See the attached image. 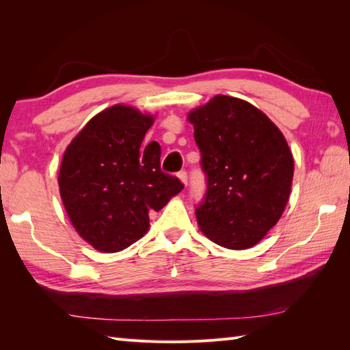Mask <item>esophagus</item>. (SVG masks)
<instances>
[{
	"label": "esophagus",
	"mask_w": 350,
	"mask_h": 350,
	"mask_svg": "<svg viewBox=\"0 0 350 350\" xmlns=\"http://www.w3.org/2000/svg\"><path fill=\"white\" fill-rule=\"evenodd\" d=\"M177 176H179L180 182L185 185V187H187V185H188V174H187V171H180V173L177 174Z\"/></svg>",
	"instance_id": "1"
}]
</instances>
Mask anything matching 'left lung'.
Here are the masks:
<instances>
[{
	"instance_id": "1",
	"label": "left lung",
	"mask_w": 350,
	"mask_h": 350,
	"mask_svg": "<svg viewBox=\"0 0 350 350\" xmlns=\"http://www.w3.org/2000/svg\"><path fill=\"white\" fill-rule=\"evenodd\" d=\"M207 189L200 230L228 250H247L277 224L288 202L293 156L281 131L254 105L218 94L192 109Z\"/></svg>"
}]
</instances>
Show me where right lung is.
<instances>
[{"instance_id": "1", "label": "right lung", "mask_w": 350, "mask_h": 350, "mask_svg": "<svg viewBox=\"0 0 350 350\" xmlns=\"http://www.w3.org/2000/svg\"><path fill=\"white\" fill-rule=\"evenodd\" d=\"M153 116L126 105L96 114L63 156L58 187L78 234L102 252H117L148 230V212L161 211L183 189L161 171V146L143 144Z\"/></svg>"}]
</instances>
